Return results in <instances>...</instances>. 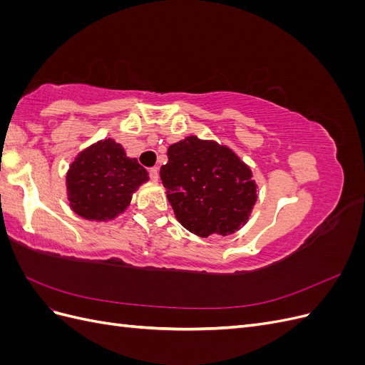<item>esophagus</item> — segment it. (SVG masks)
<instances>
[{
	"label": "esophagus",
	"mask_w": 365,
	"mask_h": 365,
	"mask_svg": "<svg viewBox=\"0 0 365 365\" xmlns=\"http://www.w3.org/2000/svg\"><path fill=\"white\" fill-rule=\"evenodd\" d=\"M149 176H150V180H152L153 182H157L158 178H160V170H158V168H152V169L149 170Z\"/></svg>",
	"instance_id": "34e87169"
}]
</instances>
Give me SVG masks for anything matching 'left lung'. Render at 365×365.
Instances as JSON below:
<instances>
[{"label": "left lung", "instance_id": "obj_1", "mask_svg": "<svg viewBox=\"0 0 365 365\" xmlns=\"http://www.w3.org/2000/svg\"><path fill=\"white\" fill-rule=\"evenodd\" d=\"M160 176L178 222L200 237L228 236L244 227L257 201L252 172L213 140L185 137L168 150Z\"/></svg>", "mask_w": 365, "mask_h": 365}]
</instances>
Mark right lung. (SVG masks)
<instances>
[{
  "instance_id": "obj_1",
  "label": "right lung",
  "mask_w": 365,
  "mask_h": 365,
  "mask_svg": "<svg viewBox=\"0 0 365 365\" xmlns=\"http://www.w3.org/2000/svg\"><path fill=\"white\" fill-rule=\"evenodd\" d=\"M146 181L148 170L126 157L120 143L106 138L74 158L67 172V196L76 215L106 222L125 212L132 195Z\"/></svg>"
}]
</instances>
